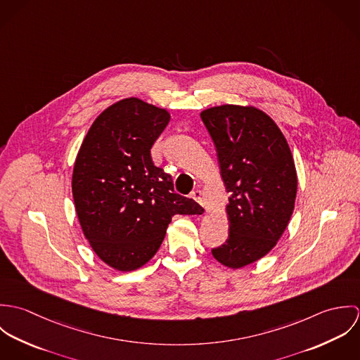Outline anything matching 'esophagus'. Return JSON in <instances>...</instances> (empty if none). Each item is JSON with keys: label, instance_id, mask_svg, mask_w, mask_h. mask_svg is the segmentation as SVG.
Returning <instances> with one entry per match:
<instances>
[{"label": "esophagus", "instance_id": "esophagus-1", "mask_svg": "<svg viewBox=\"0 0 360 360\" xmlns=\"http://www.w3.org/2000/svg\"><path fill=\"white\" fill-rule=\"evenodd\" d=\"M191 198L195 200L200 205L202 206L206 210L205 201H204V193L201 190H195L191 193Z\"/></svg>", "mask_w": 360, "mask_h": 360}]
</instances>
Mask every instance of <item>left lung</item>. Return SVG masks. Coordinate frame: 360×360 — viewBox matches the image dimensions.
<instances>
[{
    "label": "left lung",
    "mask_w": 360,
    "mask_h": 360,
    "mask_svg": "<svg viewBox=\"0 0 360 360\" xmlns=\"http://www.w3.org/2000/svg\"><path fill=\"white\" fill-rule=\"evenodd\" d=\"M201 119L230 194V234L212 255L240 269L267 255L288 226L298 188L294 158L276 122L255 106H212L201 112Z\"/></svg>",
    "instance_id": "left-lung-1"
}]
</instances>
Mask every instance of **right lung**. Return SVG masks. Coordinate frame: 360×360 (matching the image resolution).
Here are the masks:
<instances>
[{
    "mask_svg": "<svg viewBox=\"0 0 360 360\" xmlns=\"http://www.w3.org/2000/svg\"><path fill=\"white\" fill-rule=\"evenodd\" d=\"M170 113L130 97L112 103L89 129L76 156L72 194L84 237L117 271L144 266L158 252L174 214L202 210L173 190L151 148Z\"/></svg>",
    "mask_w": 360,
    "mask_h": 360,
    "instance_id": "obj_1",
    "label": "right lung"
}]
</instances>
